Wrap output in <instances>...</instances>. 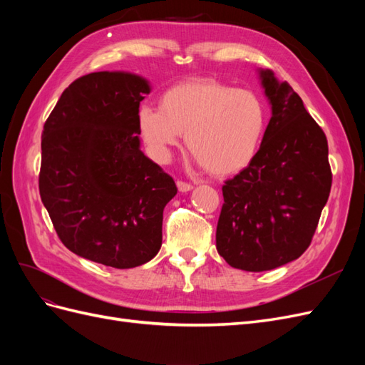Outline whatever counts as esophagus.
Segmentation results:
<instances>
[{
	"label": "esophagus",
	"instance_id": "esophagus-1",
	"mask_svg": "<svg viewBox=\"0 0 365 365\" xmlns=\"http://www.w3.org/2000/svg\"><path fill=\"white\" fill-rule=\"evenodd\" d=\"M176 187H178V190L182 193L190 192L193 189V185L190 182H184V181H176Z\"/></svg>",
	"mask_w": 365,
	"mask_h": 365
}]
</instances>
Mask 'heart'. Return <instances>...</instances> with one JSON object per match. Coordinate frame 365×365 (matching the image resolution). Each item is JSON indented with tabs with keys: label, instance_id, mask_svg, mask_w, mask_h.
<instances>
[{
	"label": "heart",
	"instance_id": "obj_1",
	"mask_svg": "<svg viewBox=\"0 0 365 365\" xmlns=\"http://www.w3.org/2000/svg\"><path fill=\"white\" fill-rule=\"evenodd\" d=\"M137 126L155 160L169 161L185 134L187 148L208 173L230 176L257 155L267 113L251 91L215 79H192L168 88L158 108L143 105Z\"/></svg>",
	"mask_w": 365,
	"mask_h": 365
}]
</instances>
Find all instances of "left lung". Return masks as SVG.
<instances>
[{"instance_id": "obj_1", "label": "left lung", "mask_w": 365, "mask_h": 365, "mask_svg": "<svg viewBox=\"0 0 365 365\" xmlns=\"http://www.w3.org/2000/svg\"><path fill=\"white\" fill-rule=\"evenodd\" d=\"M271 120L257 155L222 187L216 248L230 267L260 272L311 245L329 200L327 138L288 82L259 70Z\"/></svg>"}]
</instances>
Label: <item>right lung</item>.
I'll return each instance as SVG.
<instances>
[{
    "mask_svg": "<svg viewBox=\"0 0 365 365\" xmlns=\"http://www.w3.org/2000/svg\"><path fill=\"white\" fill-rule=\"evenodd\" d=\"M149 82L126 71L79 77L42 130L39 193L62 244L117 269L157 256L163 210L178 192L140 149L137 114Z\"/></svg>",
    "mask_w": 365,
    "mask_h": 365,
    "instance_id": "add662e5",
    "label": "right lung"
}]
</instances>
